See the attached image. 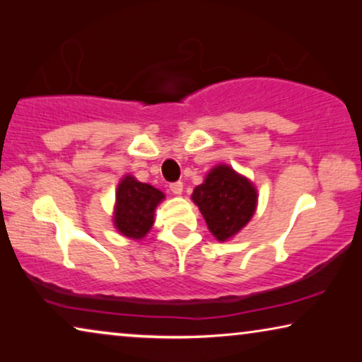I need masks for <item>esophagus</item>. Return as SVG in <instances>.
Segmentation results:
<instances>
[{"mask_svg":"<svg viewBox=\"0 0 362 362\" xmlns=\"http://www.w3.org/2000/svg\"><path fill=\"white\" fill-rule=\"evenodd\" d=\"M170 189H171V192H173V194L180 196V194H181V192H182V182H181V181L171 182V185H170Z\"/></svg>","mask_w":362,"mask_h":362,"instance_id":"obj_1","label":"esophagus"}]
</instances>
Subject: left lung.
Masks as SVG:
<instances>
[{
    "mask_svg": "<svg viewBox=\"0 0 362 362\" xmlns=\"http://www.w3.org/2000/svg\"><path fill=\"white\" fill-rule=\"evenodd\" d=\"M191 197L212 235L221 242L235 235L252 219L257 207L254 185L226 165L216 166Z\"/></svg>",
    "mask_w": 362,
    "mask_h": 362,
    "instance_id": "obj_1",
    "label": "left lung"
}]
</instances>
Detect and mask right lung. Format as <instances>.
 Listing matches in <instances>:
<instances>
[{
	"label": "right lung",
	"mask_w": 362,
	"mask_h": 362,
	"mask_svg": "<svg viewBox=\"0 0 362 362\" xmlns=\"http://www.w3.org/2000/svg\"><path fill=\"white\" fill-rule=\"evenodd\" d=\"M161 199H165V194L156 187L125 176L117 189L115 227L123 235L143 239L155 222L153 216Z\"/></svg>",
	"instance_id": "obj_1"
}]
</instances>
